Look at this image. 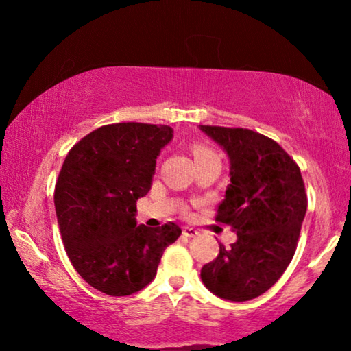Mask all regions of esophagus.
Masks as SVG:
<instances>
[{"label": "esophagus", "mask_w": 351, "mask_h": 351, "mask_svg": "<svg viewBox=\"0 0 351 351\" xmlns=\"http://www.w3.org/2000/svg\"><path fill=\"white\" fill-rule=\"evenodd\" d=\"M182 233H184V237L191 238V237H196V234H198V230H195L193 227H184L182 228Z\"/></svg>", "instance_id": "esophagus-1"}]
</instances>
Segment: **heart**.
Wrapping results in <instances>:
<instances>
[{
	"label": "heart",
	"instance_id": "obj_1",
	"mask_svg": "<svg viewBox=\"0 0 351 351\" xmlns=\"http://www.w3.org/2000/svg\"><path fill=\"white\" fill-rule=\"evenodd\" d=\"M213 150H209L208 147L204 145H195L193 147V155L195 158H201V156H206V155H213Z\"/></svg>",
	"mask_w": 351,
	"mask_h": 351
}]
</instances>
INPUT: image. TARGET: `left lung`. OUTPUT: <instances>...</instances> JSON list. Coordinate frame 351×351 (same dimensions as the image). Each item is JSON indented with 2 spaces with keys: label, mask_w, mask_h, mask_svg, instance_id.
Returning a JSON list of instances; mask_svg holds the SVG:
<instances>
[{
  "label": "left lung",
  "mask_w": 351,
  "mask_h": 351,
  "mask_svg": "<svg viewBox=\"0 0 351 351\" xmlns=\"http://www.w3.org/2000/svg\"><path fill=\"white\" fill-rule=\"evenodd\" d=\"M230 158V185L215 220L238 239L201 268L204 286L220 299L246 302L280 280L299 241L306 213L305 184L297 162L251 129L201 126Z\"/></svg>",
  "instance_id": "8db88e82"
}]
</instances>
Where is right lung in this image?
Segmentation results:
<instances>
[{
    "label": "right lung",
    "mask_w": 351,
    "mask_h": 351,
    "mask_svg": "<svg viewBox=\"0 0 351 351\" xmlns=\"http://www.w3.org/2000/svg\"><path fill=\"white\" fill-rule=\"evenodd\" d=\"M171 138L165 124H107L81 138L62 165L54 193L62 241L80 276L104 294L143 289L180 237L176 223L148 228L134 217Z\"/></svg>",
    "instance_id": "right-lung-1"
}]
</instances>
